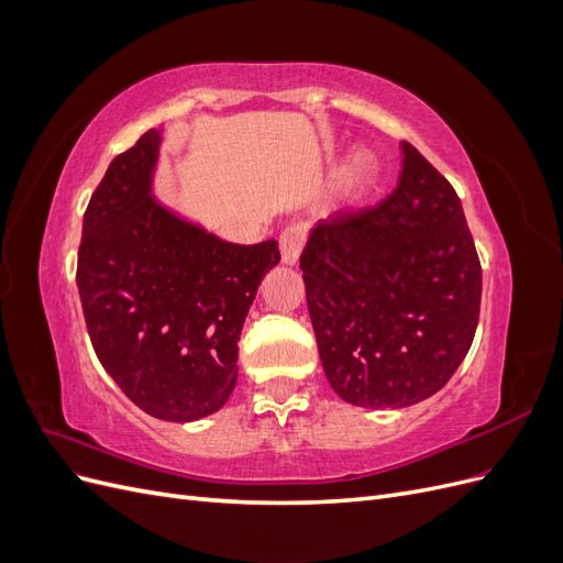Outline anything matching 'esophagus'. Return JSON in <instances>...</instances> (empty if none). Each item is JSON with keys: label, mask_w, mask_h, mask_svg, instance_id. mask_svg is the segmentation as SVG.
<instances>
[{"label": "esophagus", "mask_w": 563, "mask_h": 563, "mask_svg": "<svg viewBox=\"0 0 563 563\" xmlns=\"http://www.w3.org/2000/svg\"><path fill=\"white\" fill-rule=\"evenodd\" d=\"M302 244H305V230L300 225H294L284 230V234L279 236V249H282V263L294 267L298 265V258L302 253Z\"/></svg>", "instance_id": "34e87169"}]
</instances>
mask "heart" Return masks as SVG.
<instances>
[{
	"instance_id": "obj_1",
	"label": "heart",
	"mask_w": 563,
	"mask_h": 563,
	"mask_svg": "<svg viewBox=\"0 0 563 563\" xmlns=\"http://www.w3.org/2000/svg\"><path fill=\"white\" fill-rule=\"evenodd\" d=\"M373 176V159L366 150H354L335 174V192L340 199H356Z\"/></svg>"
}]
</instances>
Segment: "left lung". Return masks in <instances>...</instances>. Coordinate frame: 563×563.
<instances>
[{
  "mask_svg": "<svg viewBox=\"0 0 563 563\" xmlns=\"http://www.w3.org/2000/svg\"><path fill=\"white\" fill-rule=\"evenodd\" d=\"M397 190L310 228L300 255L323 373L362 408L432 397L463 364L482 265L451 183L401 143Z\"/></svg>",
  "mask_w": 563,
  "mask_h": 563,
  "instance_id": "left-lung-1",
  "label": "left lung"
}]
</instances>
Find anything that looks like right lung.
Segmentation results:
<instances>
[{
    "instance_id": "add662e5",
    "label": "right lung",
    "mask_w": 563,
    "mask_h": 563,
    "mask_svg": "<svg viewBox=\"0 0 563 563\" xmlns=\"http://www.w3.org/2000/svg\"><path fill=\"white\" fill-rule=\"evenodd\" d=\"M164 126L117 155L84 213L77 288L108 376L152 418L225 406L240 335L279 244H230L155 195Z\"/></svg>"
}]
</instances>
